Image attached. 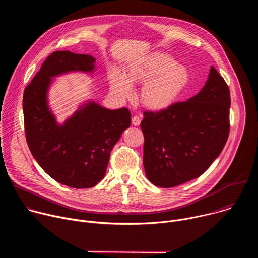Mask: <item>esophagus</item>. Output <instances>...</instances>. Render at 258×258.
Masks as SVG:
<instances>
[{
  "instance_id": "obj_1",
  "label": "esophagus",
  "mask_w": 258,
  "mask_h": 258,
  "mask_svg": "<svg viewBox=\"0 0 258 258\" xmlns=\"http://www.w3.org/2000/svg\"><path fill=\"white\" fill-rule=\"evenodd\" d=\"M132 123L135 125V126H138V125H140V123H141V118L139 117V116H134L133 118H132Z\"/></svg>"
}]
</instances>
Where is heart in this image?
I'll use <instances>...</instances> for the list:
<instances>
[{
	"label": "heart",
	"mask_w": 258,
	"mask_h": 258,
	"mask_svg": "<svg viewBox=\"0 0 258 258\" xmlns=\"http://www.w3.org/2000/svg\"><path fill=\"white\" fill-rule=\"evenodd\" d=\"M111 89L122 99L133 96L132 85H143L141 103L153 111L171 107L186 91L191 82V72L185 65L165 52H152L125 67L124 76L116 69L109 72Z\"/></svg>",
	"instance_id": "b5f03b06"
}]
</instances>
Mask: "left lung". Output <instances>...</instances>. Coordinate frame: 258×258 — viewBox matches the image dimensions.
Returning <instances> with one entry per match:
<instances>
[{
	"label": "left lung",
	"mask_w": 258,
	"mask_h": 258,
	"mask_svg": "<svg viewBox=\"0 0 258 258\" xmlns=\"http://www.w3.org/2000/svg\"><path fill=\"white\" fill-rule=\"evenodd\" d=\"M230 90L211 66L202 90L161 111H145V172L153 185L171 188L199 177L222 153L230 133Z\"/></svg>",
	"instance_id": "8db88e82"
}]
</instances>
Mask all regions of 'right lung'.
<instances>
[{
    "instance_id": "add662e5",
    "label": "right lung",
    "mask_w": 258,
    "mask_h": 258,
    "mask_svg": "<svg viewBox=\"0 0 258 258\" xmlns=\"http://www.w3.org/2000/svg\"><path fill=\"white\" fill-rule=\"evenodd\" d=\"M96 59L69 51L52 53L23 94V116L28 148L41 167L56 181L84 189L104 177L110 152L131 125L126 108L106 109L89 102L63 124L48 105L52 78L70 71L93 72Z\"/></svg>"
}]
</instances>
